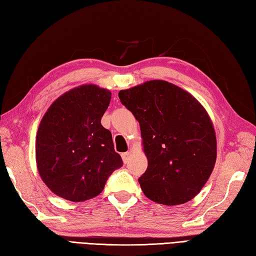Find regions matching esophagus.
<instances>
[{
  "label": "esophagus",
  "mask_w": 256,
  "mask_h": 256,
  "mask_svg": "<svg viewBox=\"0 0 256 256\" xmlns=\"http://www.w3.org/2000/svg\"><path fill=\"white\" fill-rule=\"evenodd\" d=\"M131 156H132L131 152H125V153H122V160H123V162H125V164H126V162L130 160V158H131Z\"/></svg>",
  "instance_id": "34e87169"
}]
</instances>
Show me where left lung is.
<instances>
[{
  "instance_id": "1",
  "label": "left lung",
  "mask_w": 256,
  "mask_h": 256,
  "mask_svg": "<svg viewBox=\"0 0 256 256\" xmlns=\"http://www.w3.org/2000/svg\"><path fill=\"white\" fill-rule=\"evenodd\" d=\"M118 98L140 123L148 162L138 179L144 194L166 206L194 199L216 160V131L204 106L165 80L121 90Z\"/></svg>"
}]
</instances>
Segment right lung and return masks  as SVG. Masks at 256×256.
<instances>
[{"mask_svg": "<svg viewBox=\"0 0 256 256\" xmlns=\"http://www.w3.org/2000/svg\"><path fill=\"white\" fill-rule=\"evenodd\" d=\"M111 91L86 84L64 92L42 116L35 156L42 180L56 196L80 202L102 192L122 166L112 135L101 124Z\"/></svg>", "mask_w": 256, "mask_h": 256, "instance_id": "add662e5", "label": "right lung"}]
</instances>
